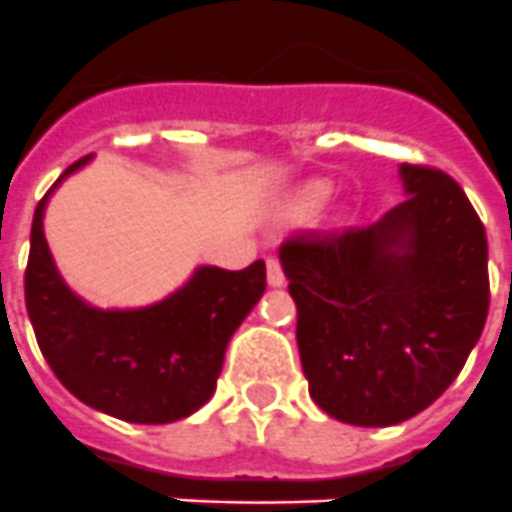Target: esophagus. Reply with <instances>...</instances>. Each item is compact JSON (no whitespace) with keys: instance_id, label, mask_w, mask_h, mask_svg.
Segmentation results:
<instances>
[{"instance_id":"34e87169","label":"esophagus","mask_w":512,"mask_h":512,"mask_svg":"<svg viewBox=\"0 0 512 512\" xmlns=\"http://www.w3.org/2000/svg\"><path fill=\"white\" fill-rule=\"evenodd\" d=\"M266 282H269V287H284V271L277 259L266 261Z\"/></svg>"}]
</instances>
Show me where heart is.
<instances>
[{"label": "heart", "mask_w": 512, "mask_h": 512, "mask_svg": "<svg viewBox=\"0 0 512 512\" xmlns=\"http://www.w3.org/2000/svg\"><path fill=\"white\" fill-rule=\"evenodd\" d=\"M328 194H330V187L325 182L307 184V187L302 189V194H300V210L302 212L318 210V207L323 205L325 200H328Z\"/></svg>", "instance_id": "b5f03b06"}]
</instances>
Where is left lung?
<instances>
[{"mask_svg":"<svg viewBox=\"0 0 512 512\" xmlns=\"http://www.w3.org/2000/svg\"><path fill=\"white\" fill-rule=\"evenodd\" d=\"M374 225L279 248L310 397L341 423L413 418L459 377L490 307L487 235L449 174L400 164Z\"/></svg>","mask_w":512,"mask_h":512,"instance_id":"8db88e82","label":"left lung"}]
</instances>
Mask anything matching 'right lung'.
<instances>
[{"label":"right lung","instance_id":"right-lung-1","mask_svg":"<svg viewBox=\"0 0 512 512\" xmlns=\"http://www.w3.org/2000/svg\"><path fill=\"white\" fill-rule=\"evenodd\" d=\"M89 161L63 171L35 207L25 305L38 346L58 382L99 413L143 425L189 418L215 395L225 348L264 295L266 264H202L151 305H92L61 277L43 230L51 194Z\"/></svg>","mask_w":512,"mask_h":512}]
</instances>
